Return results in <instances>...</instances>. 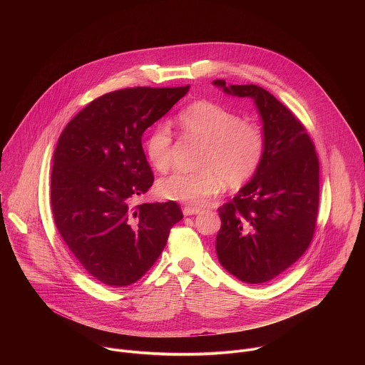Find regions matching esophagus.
I'll return each mask as SVG.
<instances>
[{"label":"esophagus","mask_w":365,"mask_h":365,"mask_svg":"<svg viewBox=\"0 0 365 365\" xmlns=\"http://www.w3.org/2000/svg\"><path fill=\"white\" fill-rule=\"evenodd\" d=\"M182 212H184L185 216H192V215H198L201 210L197 208H191V207H185L182 209Z\"/></svg>","instance_id":"1"}]
</instances>
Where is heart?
<instances>
[{
  "instance_id": "b5f03b06",
  "label": "heart",
  "mask_w": 365,
  "mask_h": 365,
  "mask_svg": "<svg viewBox=\"0 0 365 365\" xmlns=\"http://www.w3.org/2000/svg\"><path fill=\"white\" fill-rule=\"evenodd\" d=\"M177 123L184 136L202 142L197 171H175L158 182L160 194L171 201L201 207L216 195L223 181L239 187L250 180L264 156L265 139L257 123L242 120L240 115L223 105L197 101L184 108ZM173 132L157 123L145 140L149 161L158 171L171 164Z\"/></svg>"
}]
</instances>
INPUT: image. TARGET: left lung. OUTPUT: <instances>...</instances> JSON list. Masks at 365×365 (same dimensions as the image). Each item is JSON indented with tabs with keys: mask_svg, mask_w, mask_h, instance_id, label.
<instances>
[{
	"mask_svg": "<svg viewBox=\"0 0 365 365\" xmlns=\"http://www.w3.org/2000/svg\"><path fill=\"white\" fill-rule=\"evenodd\" d=\"M249 97L262 120L264 156L253 178L217 209L216 255L222 267L247 284L267 282L298 260L312 242L319 208V160L305 126L272 94L255 84L226 86Z\"/></svg>",
	"mask_w": 365,
	"mask_h": 365,
	"instance_id": "1",
	"label": "left lung"
}]
</instances>
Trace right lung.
I'll return each instance as SVG.
<instances>
[{"label": "right lung", "mask_w": 365, "mask_h": 365, "mask_svg": "<svg viewBox=\"0 0 365 365\" xmlns=\"http://www.w3.org/2000/svg\"><path fill=\"white\" fill-rule=\"evenodd\" d=\"M190 90L135 87L108 93L80 110L53 155L56 227L83 268L109 287L142 278L182 219L174 201L132 207L155 177L142 136Z\"/></svg>", "instance_id": "obj_1"}]
</instances>
